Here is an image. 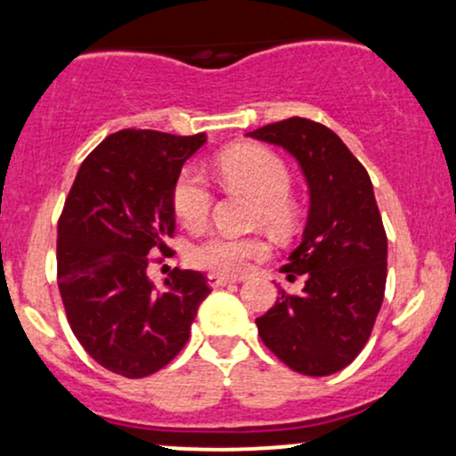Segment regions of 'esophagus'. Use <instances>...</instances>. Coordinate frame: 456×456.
Listing matches in <instances>:
<instances>
[{"mask_svg":"<svg viewBox=\"0 0 456 456\" xmlns=\"http://www.w3.org/2000/svg\"><path fill=\"white\" fill-rule=\"evenodd\" d=\"M208 282H210V287H214V289H218V287L238 282V279H232V276H223V274H208Z\"/></svg>","mask_w":456,"mask_h":456,"instance_id":"obj_1","label":"esophagus"}]
</instances>
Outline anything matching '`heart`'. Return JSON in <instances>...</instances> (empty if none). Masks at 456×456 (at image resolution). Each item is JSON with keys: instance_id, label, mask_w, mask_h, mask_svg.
Returning <instances> with one entry per match:
<instances>
[{"instance_id": "b5f03b06", "label": "heart", "mask_w": 456, "mask_h": 456, "mask_svg": "<svg viewBox=\"0 0 456 456\" xmlns=\"http://www.w3.org/2000/svg\"><path fill=\"white\" fill-rule=\"evenodd\" d=\"M216 174L229 188L253 197L255 224H264L274 233H289L296 224V206L289 197L291 174L279 154L265 148H238L216 162ZM171 208L184 227L199 229L208 223L212 210V192L195 169L186 167L171 188ZM268 244L257 235L216 233L201 240L188 253V261L212 274L238 276L265 257Z\"/></svg>"}]
</instances>
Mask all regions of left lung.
Wrapping results in <instances>:
<instances>
[{
  "label": "left lung",
  "mask_w": 456,
  "mask_h": 456,
  "mask_svg": "<svg viewBox=\"0 0 456 456\" xmlns=\"http://www.w3.org/2000/svg\"><path fill=\"white\" fill-rule=\"evenodd\" d=\"M248 137L287 150L311 191L302 242L282 265L305 279L300 294L281 297L257 317L259 337L281 362L323 378L362 352L384 302L388 238L373 184L337 133L306 118H289Z\"/></svg>",
  "instance_id": "8db88e82"
}]
</instances>
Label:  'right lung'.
Instances as JSON below:
<instances>
[{"label":"right lung","instance_id":"right-lung-1","mask_svg":"<svg viewBox=\"0 0 456 456\" xmlns=\"http://www.w3.org/2000/svg\"><path fill=\"white\" fill-rule=\"evenodd\" d=\"M206 134L126 128L109 134L78 167L57 223V285L68 323L87 354L111 373L148 378L191 337L210 294L195 270H174L160 291L150 253L174 250L171 188Z\"/></svg>","mask_w":456,"mask_h":456}]
</instances>
